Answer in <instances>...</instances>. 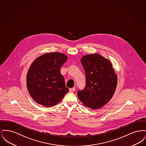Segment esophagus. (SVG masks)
I'll return each mask as SVG.
<instances>
[{"instance_id": "34e87169", "label": "esophagus", "mask_w": 146, "mask_h": 146, "mask_svg": "<svg viewBox=\"0 0 146 146\" xmlns=\"http://www.w3.org/2000/svg\"><path fill=\"white\" fill-rule=\"evenodd\" d=\"M75 90H76V88L74 87L70 89V92H74Z\"/></svg>"}]
</instances>
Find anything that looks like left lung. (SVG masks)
Segmentation results:
<instances>
[{
	"label": "left lung",
	"mask_w": 146,
	"mask_h": 146,
	"mask_svg": "<svg viewBox=\"0 0 146 146\" xmlns=\"http://www.w3.org/2000/svg\"><path fill=\"white\" fill-rule=\"evenodd\" d=\"M85 73L86 85L77 95L85 106L93 110L106 104L113 97L117 85V76L111 63L103 56L92 54L81 59Z\"/></svg>",
	"instance_id": "left-lung-1"
}]
</instances>
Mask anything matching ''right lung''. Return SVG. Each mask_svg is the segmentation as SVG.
Instances as JSON below:
<instances>
[{
  "instance_id": "obj_1",
  "label": "right lung",
  "mask_w": 146,
  "mask_h": 146,
  "mask_svg": "<svg viewBox=\"0 0 146 146\" xmlns=\"http://www.w3.org/2000/svg\"><path fill=\"white\" fill-rule=\"evenodd\" d=\"M67 60V56L63 54L52 52L39 57L31 64L27 75V87L36 103L46 107L55 106L68 92L60 72Z\"/></svg>"
}]
</instances>
